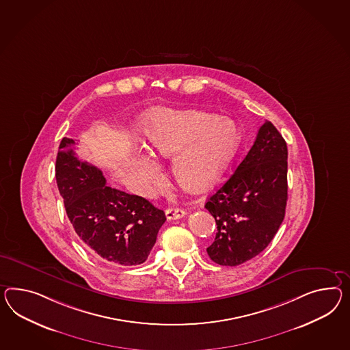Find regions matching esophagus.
<instances>
[{
	"mask_svg": "<svg viewBox=\"0 0 350 350\" xmlns=\"http://www.w3.org/2000/svg\"><path fill=\"white\" fill-rule=\"evenodd\" d=\"M187 215V212L184 211V209H181V208H169V209H166V217H167V219H179V218H183V217H185Z\"/></svg>",
	"mask_w": 350,
	"mask_h": 350,
	"instance_id": "esophagus-1",
	"label": "esophagus"
}]
</instances>
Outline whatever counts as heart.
Instances as JSON below:
<instances>
[{"mask_svg": "<svg viewBox=\"0 0 350 350\" xmlns=\"http://www.w3.org/2000/svg\"><path fill=\"white\" fill-rule=\"evenodd\" d=\"M139 129L150 154L170 159L180 188L200 193L213 187L224 174L239 142V128L230 118L197 110L154 108L144 113ZM152 157L131 159V175L142 191L152 190L159 167Z\"/></svg>", "mask_w": 350, "mask_h": 350, "instance_id": "obj_1", "label": "heart"}]
</instances>
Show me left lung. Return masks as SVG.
<instances>
[{
  "label": "left lung",
  "mask_w": 350,
  "mask_h": 350,
  "mask_svg": "<svg viewBox=\"0 0 350 350\" xmlns=\"http://www.w3.org/2000/svg\"><path fill=\"white\" fill-rule=\"evenodd\" d=\"M287 144L270 122L230 179L206 200L217 233L206 247L219 265L237 267L264 250L284 219L288 199Z\"/></svg>",
  "instance_id": "obj_1"
}]
</instances>
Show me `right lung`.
I'll return each mask as SVG.
<instances>
[{
  "label": "right lung",
  "mask_w": 350,
  "mask_h": 350,
  "mask_svg": "<svg viewBox=\"0 0 350 350\" xmlns=\"http://www.w3.org/2000/svg\"><path fill=\"white\" fill-rule=\"evenodd\" d=\"M64 137L55 160V180L67 215L92 254L118 265L144 262L166 217L147 199L110 188L96 166L75 156Z\"/></svg>",
  "instance_id": "obj_1"
}]
</instances>
